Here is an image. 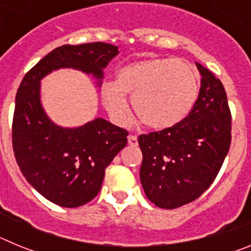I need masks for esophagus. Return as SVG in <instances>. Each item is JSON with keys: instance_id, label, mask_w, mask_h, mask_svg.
<instances>
[{"instance_id": "esophagus-1", "label": "esophagus", "mask_w": 251, "mask_h": 251, "mask_svg": "<svg viewBox=\"0 0 251 251\" xmlns=\"http://www.w3.org/2000/svg\"><path fill=\"white\" fill-rule=\"evenodd\" d=\"M128 145L132 146V147H136L137 145H138V139H137L136 136H128Z\"/></svg>"}]
</instances>
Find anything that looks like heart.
<instances>
[{"mask_svg": "<svg viewBox=\"0 0 251 251\" xmlns=\"http://www.w3.org/2000/svg\"><path fill=\"white\" fill-rule=\"evenodd\" d=\"M200 75L187 61L156 57L134 61L117 72L114 83H104L100 95L106 112L117 123H127L133 109L152 129L175 127L190 114L197 100Z\"/></svg>", "mask_w": 251, "mask_h": 251, "instance_id": "1", "label": "heart"}]
</instances>
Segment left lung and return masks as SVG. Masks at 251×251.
Listing matches in <instances>:
<instances>
[{"mask_svg": "<svg viewBox=\"0 0 251 251\" xmlns=\"http://www.w3.org/2000/svg\"><path fill=\"white\" fill-rule=\"evenodd\" d=\"M199 98L181 123L138 138L143 161L139 177L148 200L161 208L181 207L214 182L231 142V113L224 85L208 69Z\"/></svg>", "mask_w": 251, "mask_h": 251, "instance_id": "left-lung-1", "label": "left lung"}]
</instances>
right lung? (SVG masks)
Returning <instances> with one entry per match:
<instances>
[{
  "instance_id": "1",
  "label": "right lung",
  "mask_w": 251,
  "mask_h": 251,
  "mask_svg": "<svg viewBox=\"0 0 251 251\" xmlns=\"http://www.w3.org/2000/svg\"><path fill=\"white\" fill-rule=\"evenodd\" d=\"M119 54L105 43L54 49L24 76L12 123V146L22 175L45 199L63 207H79L99 194L105 168L127 145L128 132L103 118L64 128L41 104V80L59 69L80 70L100 85L103 69Z\"/></svg>"
}]
</instances>
